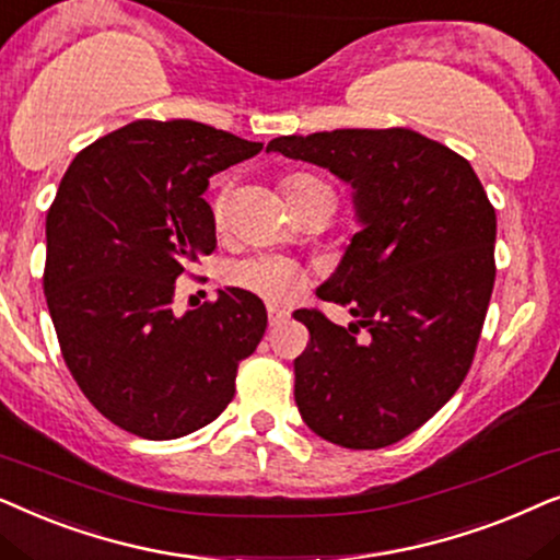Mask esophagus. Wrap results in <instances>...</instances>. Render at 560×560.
<instances>
[{"mask_svg": "<svg viewBox=\"0 0 560 560\" xmlns=\"http://www.w3.org/2000/svg\"><path fill=\"white\" fill-rule=\"evenodd\" d=\"M289 317V312L287 310H279V307H268V325H281L284 323V319Z\"/></svg>", "mask_w": 560, "mask_h": 560, "instance_id": "34e87169", "label": "esophagus"}]
</instances>
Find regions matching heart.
<instances>
[{
  "label": "heart",
  "mask_w": 560,
  "mask_h": 560,
  "mask_svg": "<svg viewBox=\"0 0 560 560\" xmlns=\"http://www.w3.org/2000/svg\"><path fill=\"white\" fill-rule=\"evenodd\" d=\"M281 189H284L289 205L300 207L310 199L319 197V194H332L330 186L323 178L310 174V171H296L281 178ZM228 207H230V189H222L214 194L212 199V218L218 225L228 220ZM228 281L233 287L248 289V292L264 296L268 302H287L289 296H294L296 289L307 284V271L302 266H296L294 260L281 258V256H253L243 258L228 268Z\"/></svg>",
  "instance_id": "1"
}]
</instances>
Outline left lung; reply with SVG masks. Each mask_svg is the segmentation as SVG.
<instances>
[{"label":"left lung","instance_id":"1","mask_svg":"<svg viewBox=\"0 0 560 560\" xmlns=\"http://www.w3.org/2000/svg\"><path fill=\"white\" fill-rule=\"evenodd\" d=\"M268 151L353 184L363 222L317 289L358 323L340 327L317 307L294 312L310 330L294 361L302 420L342 448L399 443L471 369L497 276L494 205L464 155L409 128L284 136Z\"/></svg>","mask_w":560,"mask_h":560}]
</instances>
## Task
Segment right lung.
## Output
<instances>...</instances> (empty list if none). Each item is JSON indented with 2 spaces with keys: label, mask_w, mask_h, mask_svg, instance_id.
<instances>
[{
  "label": "right lung",
  "mask_w": 560,
  "mask_h": 560,
  "mask_svg": "<svg viewBox=\"0 0 560 560\" xmlns=\"http://www.w3.org/2000/svg\"><path fill=\"white\" fill-rule=\"evenodd\" d=\"M260 148L194 119H136L61 178L43 271L58 346L96 412L132 435L174 441L218 420L264 338V304L243 289L174 315L176 279L218 245L210 176Z\"/></svg>",
  "instance_id": "right-lung-1"
}]
</instances>
